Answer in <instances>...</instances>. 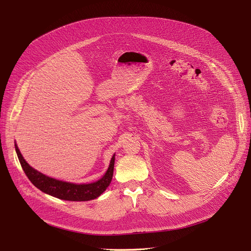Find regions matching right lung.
I'll use <instances>...</instances> for the list:
<instances>
[{
    "label": "right lung",
    "mask_w": 251,
    "mask_h": 251,
    "mask_svg": "<svg viewBox=\"0 0 251 251\" xmlns=\"http://www.w3.org/2000/svg\"><path fill=\"white\" fill-rule=\"evenodd\" d=\"M14 147H16V151L23 171L25 172L28 179L32 182V184L35 187L41 189L44 193L55 197V198L67 201L93 200L96 199L97 197H100L107 189L112 181L115 155L112 157L109 169L101 179L89 184H74L69 183V182H64L50 178L46 176V175L35 171L23 158L17 144H14Z\"/></svg>",
    "instance_id": "obj_1"
}]
</instances>
